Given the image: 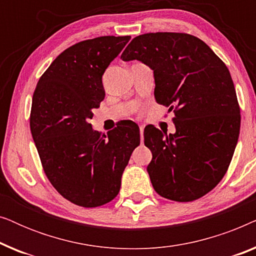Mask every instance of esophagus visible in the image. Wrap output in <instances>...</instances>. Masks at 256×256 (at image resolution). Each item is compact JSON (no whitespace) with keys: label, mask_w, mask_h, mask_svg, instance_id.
Instances as JSON below:
<instances>
[{"label":"esophagus","mask_w":256,"mask_h":256,"mask_svg":"<svg viewBox=\"0 0 256 256\" xmlns=\"http://www.w3.org/2000/svg\"><path fill=\"white\" fill-rule=\"evenodd\" d=\"M143 132H144V127L140 126V134H141V142L143 143Z\"/></svg>","instance_id":"1"}]
</instances>
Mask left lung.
Listing matches in <instances>:
<instances>
[{"instance_id": "left-lung-1", "label": "left lung", "mask_w": 256, "mask_h": 256, "mask_svg": "<svg viewBox=\"0 0 256 256\" xmlns=\"http://www.w3.org/2000/svg\"><path fill=\"white\" fill-rule=\"evenodd\" d=\"M121 59L154 71L155 99L174 110V134L144 129L155 191L174 202L208 194L225 176L240 132V107L230 73L208 44L188 34L135 37Z\"/></svg>"}]
</instances>
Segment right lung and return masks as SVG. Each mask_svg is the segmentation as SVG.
I'll use <instances>...</instances> for the list:
<instances>
[{"label": "right lung", "mask_w": 256, "mask_h": 256, "mask_svg": "<svg viewBox=\"0 0 256 256\" xmlns=\"http://www.w3.org/2000/svg\"><path fill=\"white\" fill-rule=\"evenodd\" d=\"M130 36H102L62 51L38 82L30 129L44 172L62 197L96 208L116 197L140 128L127 121L107 135L92 128L104 99L102 74Z\"/></svg>", "instance_id": "right-lung-1"}]
</instances>
